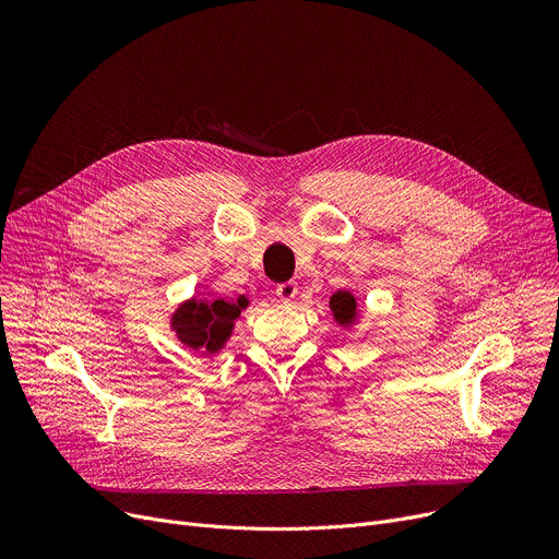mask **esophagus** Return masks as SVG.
<instances>
[{"label": "esophagus", "mask_w": 559, "mask_h": 559, "mask_svg": "<svg viewBox=\"0 0 559 559\" xmlns=\"http://www.w3.org/2000/svg\"><path fill=\"white\" fill-rule=\"evenodd\" d=\"M296 294H299V285H296L294 281L281 283V285L276 287V296H278L281 301H285V304H289L292 299H296Z\"/></svg>", "instance_id": "obj_1"}]
</instances>
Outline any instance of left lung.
I'll list each match as a JSON object with an SVG mask.
<instances>
[{
    "label": "left lung",
    "mask_w": 559,
    "mask_h": 559,
    "mask_svg": "<svg viewBox=\"0 0 559 559\" xmlns=\"http://www.w3.org/2000/svg\"><path fill=\"white\" fill-rule=\"evenodd\" d=\"M330 310H332L334 321H337L344 328H348L357 319V299L350 292L340 289V292H334L330 296Z\"/></svg>",
    "instance_id": "obj_1"
}]
</instances>
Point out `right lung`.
Listing matches in <instances>:
<instances>
[{"mask_svg": "<svg viewBox=\"0 0 559 559\" xmlns=\"http://www.w3.org/2000/svg\"><path fill=\"white\" fill-rule=\"evenodd\" d=\"M247 306V296L215 301L191 299L173 314V330L181 344L193 350H202L204 355H213L227 344L236 319Z\"/></svg>", "mask_w": 559, "mask_h": 559, "instance_id": "1", "label": "right lung"}]
</instances>
